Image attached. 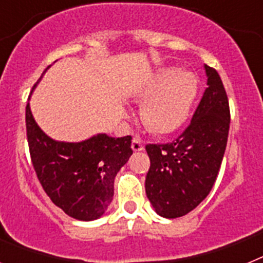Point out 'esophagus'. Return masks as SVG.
Here are the masks:
<instances>
[{
  "label": "esophagus",
  "instance_id": "34e87169",
  "mask_svg": "<svg viewBox=\"0 0 263 263\" xmlns=\"http://www.w3.org/2000/svg\"><path fill=\"white\" fill-rule=\"evenodd\" d=\"M143 147H145V145H143V141L141 139V137H134L133 142H132V148L134 152H141V150H143Z\"/></svg>",
  "mask_w": 263,
  "mask_h": 263
}]
</instances>
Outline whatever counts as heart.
<instances>
[{
	"mask_svg": "<svg viewBox=\"0 0 263 263\" xmlns=\"http://www.w3.org/2000/svg\"><path fill=\"white\" fill-rule=\"evenodd\" d=\"M197 95V79L191 72L160 69L138 92L143 124L157 134H168L183 125Z\"/></svg>",
	"mask_w": 263,
	"mask_h": 263,
	"instance_id": "obj_1",
	"label": "heart"
}]
</instances>
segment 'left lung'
I'll return each instance as SVG.
<instances>
[{"label":"left lung","mask_w":263,"mask_h":263,"mask_svg":"<svg viewBox=\"0 0 263 263\" xmlns=\"http://www.w3.org/2000/svg\"><path fill=\"white\" fill-rule=\"evenodd\" d=\"M208 81L191 124L168 143L146 145L150 168L146 195L158 215L182 217L208 196L228 142L231 110L217 71L205 66Z\"/></svg>","instance_id":"8db88e82"}]
</instances>
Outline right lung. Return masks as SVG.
Returning a JSON list of instances; mask_svg holds the SVG:
<instances>
[{
  "instance_id": "1",
  "label": "right lung",
  "mask_w": 263,
  "mask_h": 263,
  "mask_svg": "<svg viewBox=\"0 0 263 263\" xmlns=\"http://www.w3.org/2000/svg\"><path fill=\"white\" fill-rule=\"evenodd\" d=\"M26 132L32 166L51 201L76 220L101 217L113 199L116 175L133 154L132 136L58 142L36 125L29 103Z\"/></svg>"
}]
</instances>
